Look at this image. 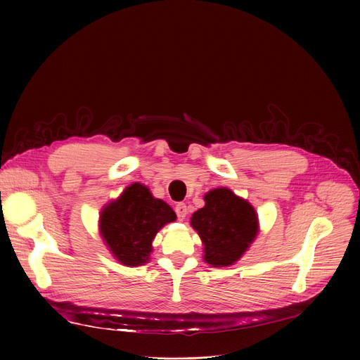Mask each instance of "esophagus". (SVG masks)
Returning a JSON list of instances; mask_svg holds the SVG:
<instances>
[{"label":"esophagus","instance_id":"esophagus-1","mask_svg":"<svg viewBox=\"0 0 360 360\" xmlns=\"http://www.w3.org/2000/svg\"><path fill=\"white\" fill-rule=\"evenodd\" d=\"M175 213H176V217L178 220H184L188 214V209H186V204L185 202H178L175 205Z\"/></svg>","mask_w":360,"mask_h":360}]
</instances>
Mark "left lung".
Returning a JSON list of instances; mask_svg holds the SVG:
<instances>
[{
  "instance_id": "8db88e82",
  "label": "left lung",
  "mask_w": 360,
  "mask_h": 360,
  "mask_svg": "<svg viewBox=\"0 0 360 360\" xmlns=\"http://www.w3.org/2000/svg\"><path fill=\"white\" fill-rule=\"evenodd\" d=\"M204 200L205 205L191 217L193 228L204 243V259L213 267L231 266L257 236L254 207L228 188L207 193Z\"/></svg>"
}]
</instances>
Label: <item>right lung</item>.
<instances>
[{
  "label": "right lung",
  "mask_w": 360,
  "mask_h": 360,
  "mask_svg": "<svg viewBox=\"0 0 360 360\" xmlns=\"http://www.w3.org/2000/svg\"><path fill=\"white\" fill-rule=\"evenodd\" d=\"M175 219V212L165 201L153 198L148 188L132 184L103 209L101 233L113 257L136 267L148 261L151 240L162 226Z\"/></svg>",
  "instance_id": "1"
}]
</instances>
